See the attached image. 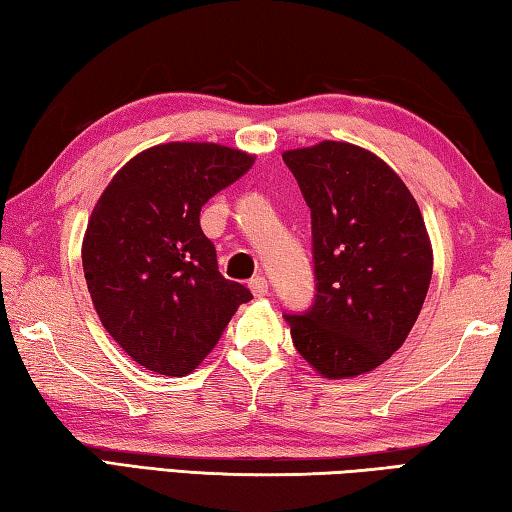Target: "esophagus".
I'll return each mask as SVG.
<instances>
[{"instance_id":"esophagus-1","label":"esophagus","mask_w":512,"mask_h":512,"mask_svg":"<svg viewBox=\"0 0 512 512\" xmlns=\"http://www.w3.org/2000/svg\"><path fill=\"white\" fill-rule=\"evenodd\" d=\"M249 290L254 297H267V292H270V285H267L265 276H254V279L249 281Z\"/></svg>"}]
</instances>
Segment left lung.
I'll use <instances>...</instances> for the list:
<instances>
[{
    "label": "left lung",
    "instance_id": "8db88e82",
    "mask_svg": "<svg viewBox=\"0 0 512 512\" xmlns=\"http://www.w3.org/2000/svg\"><path fill=\"white\" fill-rule=\"evenodd\" d=\"M312 215L317 294L285 315L292 342L330 380L378 369L405 344L432 281L423 213L393 168L360 146L283 152Z\"/></svg>",
    "mask_w": 512,
    "mask_h": 512
}]
</instances>
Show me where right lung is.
Instances as JSON below:
<instances>
[{"label":"right lung","mask_w":512,"mask_h":512,"mask_svg":"<svg viewBox=\"0 0 512 512\" xmlns=\"http://www.w3.org/2000/svg\"><path fill=\"white\" fill-rule=\"evenodd\" d=\"M254 155L220 143L173 141L132 157L98 197L83 270L98 319L143 369L191 373L251 292L218 270L200 227L211 197Z\"/></svg>","instance_id":"1"}]
</instances>
